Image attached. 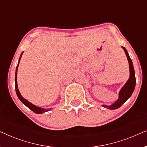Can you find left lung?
Returning a JSON list of instances; mask_svg holds the SVG:
<instances>
[{
    "label": "left lung",
    "mask_w": 147,
    "mask_h": 147,
    "mask_svg": "<svg viewBox=\"0 0 147 147\" xmlns=\"http://www.w3.org/2000/svg\"><path fill=\"white\" fill-rule=\"evenodd\" d=\"M122 49H124V52H125L126 56H127V59L128 61V63H129V69H130V78L126 82L125 85L123 86L119 92V98H118L117 101L115 103H114L112 106H107L106 105H102L104 107L110 110H114L117 109V108H120L128 98L130 97L132 95V92H133L134 88H135L136 85V78L135 75H134V69L133 67V64H132V61L131 59H130L129 55H128L127 51L124 47H122Z\"/></svg>",
    "instance_id": "obj_1"
}]
</instances>
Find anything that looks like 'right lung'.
<instances>
[{"label": "right lung", "mask_w": 147, "mask_h": 147, "mask_svg": "<svg viewBox=\"0 0 147 147\" xmlns=\"http://www.w3.org/2000/svg\"><path fill=\"white\" fill-rule=\"evenodd\" d=\"M23 53H21V56H20V58H19V61L20 59H21V56L23 55ZM19 63H18V65L17 66V68H16V73H15V90H16V93H17V95L18 96V98H19V100H21L22 102V103H23L25 105L27 106L29 108L30 110H31L32 111L35 112L36 114H42L43 113V112H47L49 111V109H43V108H39V107H37V106H36L35 105H33V104L30 103L29 101H27V100H25V98H23L22 97V96L21 95V94H20V92L19 91V89H18V86H17V69H18V66H19Z\"/></svg>", "instance_id": "obj_1"}]
</instances>
